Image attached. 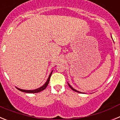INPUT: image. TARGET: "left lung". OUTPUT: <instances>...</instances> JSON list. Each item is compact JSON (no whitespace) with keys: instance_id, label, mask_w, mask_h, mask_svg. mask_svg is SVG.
<instances>
[{"instance_id":"left-lung-1","label":"left lung","mask_w":120,"mask_h":120,"mask_svg":"<svg viewBox=\"0 0 120 120\" xmlns=\"http://www.w3.org/2000/svg\"><path fill=\"white\" fill-rule=\"evenodd\" d=\"M68 86H70V88L71 89V90H73V91H75V92H77V93H80V92L78 91H77V90H75V89H74V88H73V87H71V86L69 84H68Z\"/></svg>"}]
</instances>
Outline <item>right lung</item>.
I'll return each mask as SVG.
<instances>
[{"mask_svg": "<svg viewBox=\"0 0 120 120\" xmlns=\"http://www.w3.org/2000/svg\"><path fill=\"white\" fill-rule=\"evenodd\" d=\"M52 71L51 72L50 75H49V77L48 79H47V80L46 81V82L44 83V85H43L41 87L39 88L36 89V90H22V89L18 88H17L19 90H20V91L24 92V93H39V92L42 91H43L44 90H45V89L46 88V87L47 86V85H48L50 81V76L51 75H52Z\"/></svg>", "mask_w": 120, "mask_h": 120, "instance_id": "1", "label": "right lung"}]
</instances>
